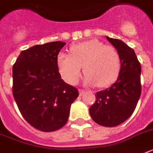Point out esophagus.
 <instances>
[{
	"mask_svg": "<svg viewBox=\"0 0 153 153\" xmlns=\"http://www.w3.org/2000/svg\"><path fill=\"white\" fill-rule=\"evenodd\" d=\"M84 93H85V91H83V90H81V91H79V96H82Z\"/></svg>",
	"mask_w": 153,
	"mask_h": 153,
	"instance_id": "esophagus-1",
	"label": "esophagus"
}]
</instances>
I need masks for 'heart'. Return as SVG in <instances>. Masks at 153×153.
<instances>
[{"label": "heart", "instance_id": "1", "mask_svg": "<svg viewBox=\"0 0 153 153\" xmlns=\"http://www.w3.org/2000/svg\"><path fill=\"white\" fill-rule=\"evenodd\" d=\"M71 55L60 52L57 63L62 79L71 85L78 82L82 67L87 86L105 87L118 76L121 61L117 51L97 39L82 42L71 47Z\"/></svg>", "mask_w": 153, "mask_h": 153}]
</instances>
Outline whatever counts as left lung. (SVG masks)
I'll list each match as a JSON object with an SVG mask.
<instances>
[{
  "label": "left lung",
  "mask_w": 153,
  "mask_h": 153,
  "mask_svg": "<svg viewBox=\"0 0 153 153\" xmlns=\"http://www.w3.org/2000/svg\"><path fill=\"white\" fill-rule=\"evenodd\" d=\"M106 39L117 51L121 69L110 87L96 93V101L89 111L97 124L114 127L126 121L137 106L141 93V67L133 49L120 39Z\"/></svg>",
  "instance_id": "8db88e82"
}]
</instances>
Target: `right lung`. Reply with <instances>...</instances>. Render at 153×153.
<instances>
[{"mask_svg":"<svg viewBox=\"0 0 153 153\" xmlns=\"http://www.w3.org/2000/svg\"><path fill=\"white\" fill-rule=\"evenodd\" d=\"M65 44L55 41L32 47L20 52L13 67V94L20 114L43 132L62 128L79 97L78 90L59 73L57 57Z\"/></svg>","mask_w":153,"mask_h":153,"instance_id":"1","label":"right lung"}]
</instances>
